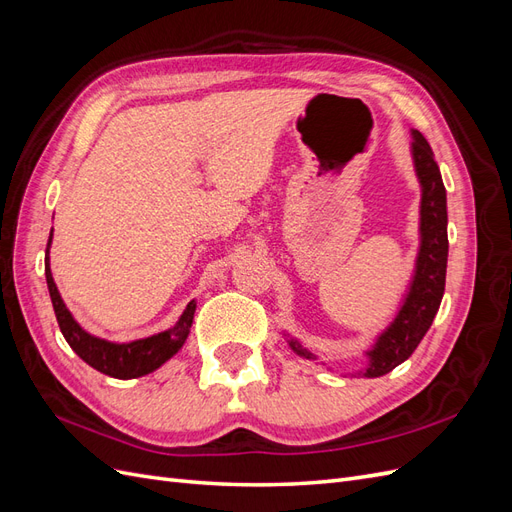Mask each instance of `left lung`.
I'll use <instances>...</instances> for the list:
<instances>
[{
    "mask_svg": "<svg viewBox=\"0 0 512 512\" xmlns=\"http://www.w3.org/2000/svg\"><path fill=\"white\" fill-rule=\"evenodd\" d=\"M412 156L416 175L423 185L421 198V250L416 258V273L410 286L408 297L401 305L399 314L393 324L386 329L374 346L369 350V367L365 369V378H378L389 374L399 363H404L408 356L421 344V339L429 331L433 318L438 314V307L444 294L446 282V258H448V235H446V190L438 162L433 160V153L425 136L421 132H412ZM290 348L314 359L312 352H307L299 342L290 339Z\"/></svg>",
    "mask_w": 512,
    "mask_h": 512,
    "instance_id": "left-lung-1",
    "label": "left lung"
}]
</instances>
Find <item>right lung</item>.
Masks as SVG:
<instances>
[{"label": "right lung", "mask_w": 512, "mask_h": 512, "mask_svg": "<svg viewBox=\"0 0 512 512\" xmlns=\"http://www.w3.org/2000/svg\"><path fill=\"white\" fill-rule=\"evenodd\" d=\"M51 239H53V230H51L49 243H46V258H44L46 286H49V294H51L61 333H64L70 348L79 354L87 365H91L111 378L130 380V378L151 374L153 369H158L162 363L170 359V356L179 352V348L185 344V339H188V333L192 327L194 309H196L194 301L188 303V307H185V312L181 314L179 322L173 329L158 335L136 339V342H130V344H113V342H106V339L89 335L79 327V322L72 318L53 282L51 267H49Z\"/></svg>", "instance_id": "right-lung-1"}]
</instances>
